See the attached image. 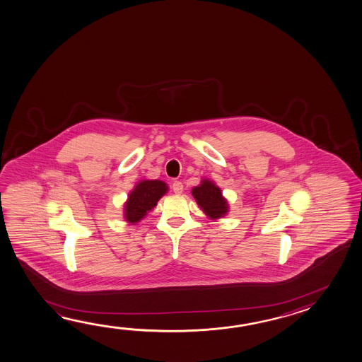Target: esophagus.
<instances>
[{
	"mask_svg": "<svg viewBox=\"0 0 362 362\" xmlns=\"http://www.w3.org/2000/svg\"><path fill=\"white\" fill-rule=\"evenodd\" d=\"M172 188L174 193L180 194V193L183 192V183H182V182H179V180H175V182L173 183Z\"/></svg>",
	"mask_w": 362,
	"mask_h": 362,
	"instance_id": "obj_1",
	"label": "esophagus"
}]
</instances>
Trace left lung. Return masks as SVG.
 <instances>
[{"label": "left lung", "mask_w": 362, "mask_h": 362, "mask_svg": "<svg viewBox=\"0 0 362 362\" xmlns=\"http://www.w3.org/2000/svg\"><path fill=\"white\" fill-rule=\"evenodd\" d=\"M192 194L211 218H218L228 212V202L223 199L221 190L209 180H202L201 185L192 189Z\"/></svg>", "instance_id": "1"}]
</instances>
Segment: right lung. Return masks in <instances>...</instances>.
<instances>
[{"label": "right lung", "mask_w": 362, "mask_h": 362, "mask_svg": "<svg viewBox=\"0 0 362 362\" xmlns=\"http://www.w3.org/2000/svg\"><path fill=\"white\" fill-rule=\"evenodd\" d=\"M168 187L161 180H144L136 185L126 203L124 217L128 222L136 223L153 209L161 197L164 196Z\"/></svg>", "instance_id": "right-lung-1"}]
</instances>
